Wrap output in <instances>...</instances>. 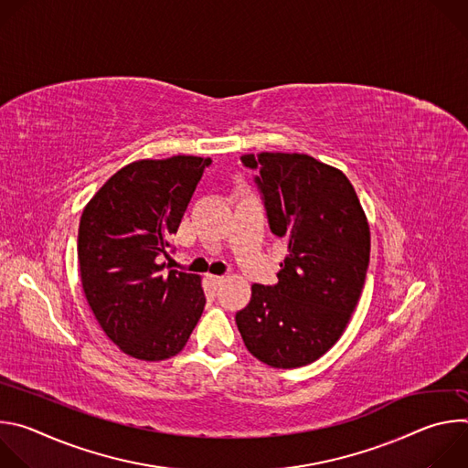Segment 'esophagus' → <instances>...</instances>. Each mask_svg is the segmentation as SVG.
Segmentation results:
<instances>
[{
    "instance_id": "34e87169",
    "label": "esophagus",
    "mask_w": 468,
    "mask_h": 468,
    "mask_svg": "<svg viewBox=\"0 0 468 468\" xmlns=\"http://www.w3.org/2000/svg\"><path fill=\"white\" fill-rule=\"evenodd\" d=\"M209 280L215 283V285H220V283H224V276H209Z\"/></svg>"
}]
</instances>
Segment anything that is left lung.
I'll list each match as a JSON object with an SVG mask.
<instances>
[{
    "mask_svg": "<svg viewBox=\"0 0 468 468\" xmlns=\"http://www.w3.org/2000/svg\"><path fill=\"white\" fill-rule=\"evenodd\" d=\"M272 233L289 253L276 285L251 287L235 314L251 356L274 368L316 361L335 345L359 302L370 231L348 177L305 154H248Z\"/></svg>",
    "mask_w": 468,
    "mask_h": 468,
    "instance_id": "1",
    "label": "left lung"
}]
</instances>
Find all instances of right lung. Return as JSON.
I'll use <instances>...</instances> for the list:
<instances>
[{
	"label": "right lung",
	"mask_w": 468,
	"mask_h": 468,
	"mask_svg": "<svg viewBox=\"0 0 468 468\" xmlns=\"http://www.w3.org/2000/svg\"><path fill=\"white\" fill-rule=\"evenodd\" d=\"M211 159H144L118 170L80 222L87 302L127 356L163 361L183 350L206 307L199 276L159 264Z\"/></svg>",
	"instance_id": "1"
}]
</instances>
